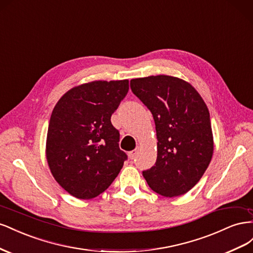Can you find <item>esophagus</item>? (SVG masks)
<instances>
[{
	"instance_id": "34e87169",
	"label": "esophagus",
	"mask_w": 253,
	"mask_h": 253,
	"mask_svg": "<svg viewBox=\"0 0 253 253\" xmlns=\"http://www.w3.org/2000/svg\"><path fill=\"white\" fill-rule=\"evenodd\" d=\"M138 153H139V148H135V149H133L131 151H129L128 156H129V158L131 159V160H133V159L135 158V156H136V154H138Z\"/></svg>"
}]
</instances>
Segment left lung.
<instances>
[{"label": "left lung", "instance_id": "obj_1", "mask_svg": "<svg viewBox=\"0 0 253 253\" xmlns=\"http://www.w3.org/2000/svg\"><path fill=\"white\" fill-rule=\"evenodd\" d=\"M130 88L156 124L157 161L143 170L144 178L164 197L185 194L203 177L213 155L207 105L189 83L172 76L131 79Z\"/></svg>", "mask_w": 253, "mask_h": 253}]
</instances>
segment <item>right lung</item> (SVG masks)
<instances>
[{
	"label": "right lung",
	"mask_w": 253,
	"mask_h": 253,
	"mask_svg": "<svg viewBox=\"0 0 253 253\" xmlns=\"http://www.w3.org/2000/svg\"><path fill=\"white\" fill-rule=\"evenodd\" d=\"M129 82H92L71 89L50 115L46 159L64 190L79 199L105 192L128 157L111 115L129 90Z\"/></svg>",
	"instance_id": "1"
}]
</instances>
